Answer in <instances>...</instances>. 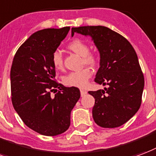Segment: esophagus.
Here are the masks:
<instances>
[{"mask_svg":"<svg viewBox=\"0 0 156 156\" xmlns=\"http://www.w3.org/2000/svg\"><path fill=\"white\" fill-rule=\"evenodd\" d=\"M80 93H81L82 97H83V96H85L86 94H87V91H86V90L81 89V90H80Z\"/></svg>","mask_w":156,"mask_h":156,"instance_id":"esophagus-1","label":"esophagus"}]
</instances>
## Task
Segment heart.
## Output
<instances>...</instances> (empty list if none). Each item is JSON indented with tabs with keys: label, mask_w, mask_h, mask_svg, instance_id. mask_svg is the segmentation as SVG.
Returning a JSON list of instances; mask_svg holds the SVG:
<instances>
[{
	"label": "heart",
	"mask_w": 156,
	"mask_h": 156,
	"mask_svg": "<svg viewBox=\"0 0 156 156\" xmlns=\"http://www.w3.org/2000/svg\"><path fill=\"white\" fill-rule=\"evenodd\" d=\"M68 48L75 54L82 56L83 63L87 66H94L98 62V56L95 53L89 51V47L87 43L80 39H74L70 41L68 44ZM51 61L53 65L57 70H60L63 68V55L59 50H55L52 55ZM93 75L92 70L88 68H85L79 71H75L68 73L63 78V83L70 87H84L87 86L90 78Z\"/></svg>",
	"instance_id": "obj_1"
}]
</instances>
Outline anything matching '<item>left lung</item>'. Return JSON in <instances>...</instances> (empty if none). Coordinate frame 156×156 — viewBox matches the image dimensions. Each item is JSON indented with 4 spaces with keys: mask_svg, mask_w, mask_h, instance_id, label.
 <instances>
[{
    "mask_svg": "<svg viewBox=\"0 0 156 156\" xmlns=\"http://www.w3.org/2000/svg\"><path fill=\"white\" fill-rule=\"evenodd\" d=\"M76 32L92 37L100 53L94 81L108 85L104 90L88 92L95 98L93 120L101 127H118L131 119L141 104L145 80L136 53L125 37L105 26L72 28V35Z\"/></svg>",
    "mask_w": 156,
    "mask_h": 156,
    "instance_id": "8db88e82",
    "label": "left lung"
}]
</instances>
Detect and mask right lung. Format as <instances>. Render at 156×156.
I'll list each match as a JSON object with an SVG mask.
<instances>
[{
    "label": "right lung",
    "instance_id": "add662e5",
    "mask_svg": "<svg viewBox=\"0 0 156 156\" xmlns=\"http://www.w3.org/2000/svg\"><path fill=\"white\" fill-rule=\"evenodd\" d=\"M69 30L44 29L34 33L18 49L10 69L14 108L25 125L44 136H54L69 129L71 111L80 98L78 87L56 82L51 61Z\"/></svg>",
    "mask_w": 156,
    "mask_h": 156
}]
</instances>
